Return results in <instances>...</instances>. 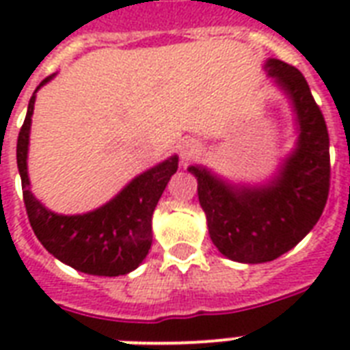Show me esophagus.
Listing matches in <instances>:
<instances>
[{
  "instance_id": "1",
  "label": "esophagus",
  "mask_w": 350,
  "mask_h": 350,
  "mask_svg": "<svg viewBox=\"0 0 350 350\" xmlns=\"http://www.w3.org/2000/svg\"><path fill=\"white\" fill-rule=\"evenodd\" d=\"M200 152V143L196 142V139H183V142L180 143V158L183 163H187L189 159H192L196 154Z\"/></svg>"
}]
</instances>
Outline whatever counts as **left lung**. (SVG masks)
Segmentation results:
<instances>
[{
	"label": "left lung",
	"instance_id": "left-lung-1",
	"mask_svg": "<svg viewBox=\"0 0 350 350\" xmlns=\"http://www.w3.org/2000/svg\"><path fill=\"white\" fill-rule=\"evenodd\" d=\"M265 70L293 101L299 131L276 178L263 187H234L205 167H189L213 243L241 263H265L296 247L318 224L331 187L329 132L307 79L280 59H267Z\"/></svg>",
	"mask_w": 350,
	"mask_h": 350
}]
</instances>
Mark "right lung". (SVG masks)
<instances>
[{
  "instance_id": "right-lung-1",
  "label": "right lung",
  "mask_w": 350,
  "mask_h": 350,
  "mask_svg": "<svg viewBox=\"0 0 350 350\" xmlns=\"http://www.w3.org/2000/svg\"><path fill=\"white\" fill-rule=\"evenodd\" d=\"M52 78L54 74L43 79L40 87ZM36 92L29 101L16 147L23 202L30 227L41 245L54 258L76 271L92 276L129 274L148 254L152 243V213L170 176L178 170V156H170L152 169L145 170L116 198L96 211L76 216L52 213L41 205L40 200H36L29 189L27 152Z\"/></svg>"
}]
</instances>
